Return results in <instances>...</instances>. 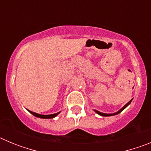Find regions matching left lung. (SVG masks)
I'll use <instances>...</instances> for the list:
<instances>
[{
    "instance_id": "8db88e82",
    "label": "left lung",
    "mask_w": 151,
    "mask_h": 151,
    "mask_svg": "<svg viewBox=\"0 0 151 151\" xmlns=\"http://www.w3.org/2000/svg\"><path fill=\"white\" fill-rule=\"evenodd\" d=\"M132 99L130 100V101H129V102H128L127 104H125V106H123V107L121 108L120 110H119V111H117L116 113H110V114H109V113H101V112L97 111V110H94V112H95V113H97V114H99V115H100V116H115V115H117V114H119V113H120L121 112H122V110H123L124 109H125V108L127 107V106H129V105L130 104H131V102H132Z\"/></svg>"
}]
</instances>
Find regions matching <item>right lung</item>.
<instances>
[{
	"mask_svg": "<svg viewBox=\"0 0 151 151\" xmlns=\"http://www.w3.org/2000/svg\"><path fill=\"white\" fill-rule=\"evenodd\" d=\"M29 112L30 113H32L33 116H35L36 117H38V118H41V119H52V118H54V117L57 116L58 114H59L60 112H59V113H54V114H50V115H41V114H39V113H34V112L32 111H30V110H29Z\"/></svg>",
	"mask_w": 151,
	"mask_h": 151,
	"instance_id": "1",
	"label": "right lung"
}]
</instances>
